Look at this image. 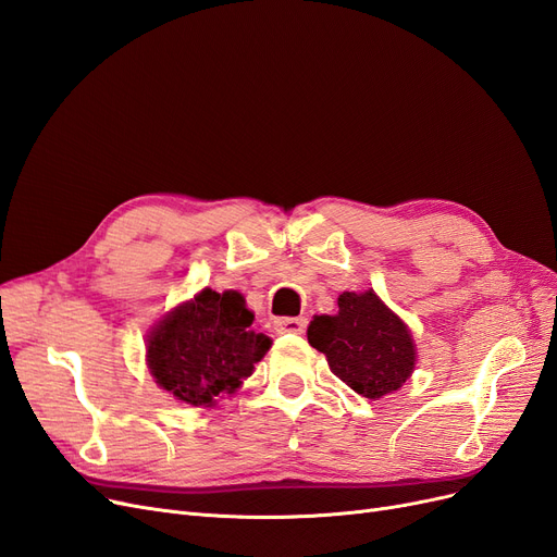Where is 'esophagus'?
Listing matches in <instances>:
<instances>
[{
    "label": "esophagus",
    "mask_w": 557,
    "mask_h": 557,
    "mask_svg": "<svg viewBox=\"0 0 557 557\" xmlns=\"http://www.w3.org/2000/svg\"><path fill=\"white\" fill-rule=\"evenodd\" d=\"M307 327V319H277L275 331L277 333H289V335H302Z\"/></svg>",
    "instance_id": "esophagus-1"
}]
</instances>
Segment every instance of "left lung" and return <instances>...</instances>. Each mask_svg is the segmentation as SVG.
Returning a JSON list of instances; mask_svg holds the SVG:
<instances>
[{
    "instance_id": "left-lung-1",
    "label": "left lung",
    "mask_w": 557,
    "mask_h": 557,
    "mask_svg": "<svg viewBox=\"0 0 557 557\" xmlns=\"http://www.w3.org/2000/svg\"><path fill=\"white\" fill-rule=\"evenodd\" d=\"M335 317H314L307 342L321 351L331 372L367 399L399 389L416 369V344L408 325L374 289L344 292Z\"/></svg>"
}]
</instances>
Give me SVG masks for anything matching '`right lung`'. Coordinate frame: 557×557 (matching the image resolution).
I'll list each match as a JSON object with an SVG mask.
<instances>
[{
  "label": "right lung",
  "instance_id": "add662e5",
  "mask_svg": "<svg viewBox=\"0 0 557 557\" xmlns=\"http://www.w3.org/2000/svg\"><path fill=\"white\" fill-rule=\"evenodd\" d=\"M252 321L238 292L206 286L151 331L147 364L156 383L190 406H213L215 397L236 393L273 344Z\"/></svg>",
  "mask_w": 557,
  "mask_h": 557
}]
</instances>
